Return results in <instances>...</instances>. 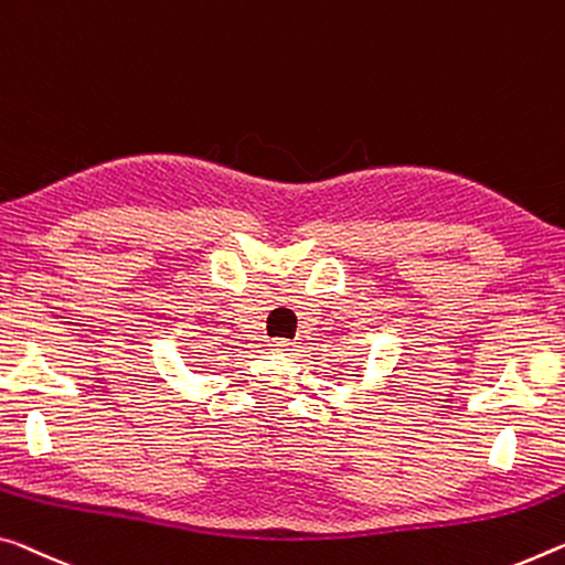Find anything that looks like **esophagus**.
Masks as SVG:
<instances>
[{"instance_id": "1", "label": "esophagus", "mask_w": 565, "mask_h": 565, "mask_svg": "<svg viewBox=\"0 0 565 565\" xmlns=\"http://www.w3.org/2000/svg\"><path fill=\"white\" fill-rule=\"evenodd\" d=\"M271 352H281V354H294L297 352V344H291V342H286V339H274L271 344Z\"/></svg>"}]
</instances>
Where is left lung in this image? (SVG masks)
<instances>
[{
	"mask_svg": "<svg viewBox=\"0 0 565 565\" xmlns=\"http://www.w3.org/2000/svg\"><path fill=\"white\" fill-rule=\"evenodd\" d=\"M352 377H354V374H352ZM356 377H362V374H356Z\"/></svg>",
	"mask_w": 565,
	"mask_h": 565,
	"instance_id": "8db88e82",
	"label": "left lung"
}]
</instances>
